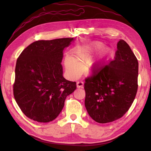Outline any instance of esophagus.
Returning <instances> with one entry per match:
<instances>
[{
  "label": "esophagus",
  "mask_w": 151,
  "mask_h": 151,
  "mask_svg": "<svg viewBox=\"0 0 151 151\" xmlns=\"http://www.w3.org/2000/svg\"><path fill=\"white\" fill-rule=\"evenodd\" d=\"M83 86H84V82L83 81H78L77 83V87L78 88H83Z\"/></svg>",
  "instance_id": "34e87169"
}]
</instances>
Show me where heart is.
<instances>
[{
    "instance_id": "obj_1",
    "label": "heart",
    "mask_w": 151,
    "mask_h": 151,
    "mask_svg": "<svg viewBox=\"0 0 151 151\" xmlns=\"http://www.w3.org/2000/svg\"><path fill=\"white\" fill-rule=\"evenodd\" d=\"M102 47L101 43H97L94 46L88 47L86 50H80L76 52V60L70 56H67L65 58L64 64L69 76L72 78L78 77L81 72L80 65L88 63L92 58V53L94 49Z\"/></svg>"
}]
</instances>
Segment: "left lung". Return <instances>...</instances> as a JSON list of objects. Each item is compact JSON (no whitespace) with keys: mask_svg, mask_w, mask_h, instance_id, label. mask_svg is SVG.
I'll use <instances>...</instances> for the list:
<instances>
[{"mask_svg":"<svg viewBox=\"0 0 151 151\" xmlns=\"http://www.w3.org/2000/svg\"><path fill=\"white\" fill-rule=\"evenodd\" d=\"M85 79V106L99 123L119 119L133 103L138 89L139 63L129 45L120 40L114 60Z\"/></svg>","mask_w":151,"mask_h":151,"instance_id":"1","label":"left lung"}]
</instances>
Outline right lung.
I'll list each match as a JSON object with an SVG mask.
<instances>
[{"instance_id":"right-lung-1","label":"right lung","mask_w":151,"mask_h":151,"mask_svg":"<svg viewBox=\"0 0 151 151\" xmlns=\"http://www.w3.org/2000/svg\"><path fill=\"white\" fill-rule=\"evenodd\" d=\"M73 38L38 40L27 47L17 58L14 96L24 115L38 122L58 116L76 83L63 77V51Z\"/></svg>"}]
</instances>
